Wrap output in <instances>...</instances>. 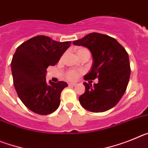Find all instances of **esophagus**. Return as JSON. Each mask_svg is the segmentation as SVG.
<instances>
[{
  "label": "esophagus",
  "mask_w": 148,
  "mask_h": 148,
  "mask_svg": "<svg viewBox=\"0 0 148 148\" xmlns=\"http://www.w3.org/2000/svg\"><path fill=\"white\" fill-rule=\"evenodd\" d=\"M76 85L75 83H69V86H71V87H75Z\"/></svg>",
  "instance_id": "esophagus-1"
}]
</instances>
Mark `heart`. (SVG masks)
Listing matches in <instances>:
<instances>
[{"mask_svg": "<svg viewBox=\"0 0 148 148\" xmlns=\"http://www.w3.org/2000/svg\"><path fill=\"white\" fill-rule=\"evenodd\" d=\"M87 49H84V48H78L76 49V53H77V56H78L79 54H81L82 53H83L84 51H86ZM78 76V73L77 72L74 71V70H70V71H68L67 73H66V78H67L68 80H70V81H73V80H75Z\"/></svg>", "mask_w": 148, "mask_h": 148, "instance_id": "obj_1", "label": "heart"}]
</instances>
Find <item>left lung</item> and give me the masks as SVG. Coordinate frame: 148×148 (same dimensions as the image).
Listing matches in <instances>:
<instances>
[{"label":"left lung","instance_id":"1","mask_svg":"<svg viewBox=\"0 0 148 148\" xmlns=\"http://www.w3.org/2000/svg\"><path fill=\"white\" fill-rule=\"evenodd\" d=\"M73 44L87 47L92 54V67L84 79L99 80L93 86L84 83L85 92L79 97L80 104L93 113L113 108L125 92L130 79V61L125 49L113 38L97 32L88 34Z\"/></svg>","mask_w":148,"mask_h":148}]
</instances>
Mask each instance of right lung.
<instances>
[{
  "label": "right lung",
  "instance_id": "1",
  "mask_svg": "<svg viewBox=\"0 0 148 148\" xmlns=\"http://www.w3.org/2000/svg\"><path fill=\"white\" fill-rule=\"evenodd\" d=\"M70 44L38 35L16 49L11 62L14 87L21 101L34 113L47 115L58 109L61 91L68 85L47 82V69L59 61Z\"/></svg>",
  "mask_w": 148,
  "mask_h": 148
}]
</instances>
